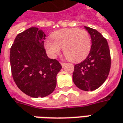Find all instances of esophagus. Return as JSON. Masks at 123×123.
Masks as SVG:
<instances>
[{"label":"esophagus","instance_id":"1","mask_svg":"<svg viewBox=\"0 0 123 123\" xmlns=\"http://www.w3.org/2000/svg\"><path fill=\"white\" fill-rule=\"evenodd\" d=\"M61 64L62 67H65V65H66V63H65V62H61Z\"/></svg>","mask_w":123,"mask_h":123}]
</instances>
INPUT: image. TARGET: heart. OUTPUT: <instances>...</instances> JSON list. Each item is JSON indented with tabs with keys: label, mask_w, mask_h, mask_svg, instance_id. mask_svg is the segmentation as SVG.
<instances>
[{
	"label": "heart",
	"mask_w": 123,
	"mask_h": 123,
	"mask_svg": "<svg viewBox=\"0 0 123 123\" xmlns=\"http://www.w3.org/2000/svg\"><path fill=\"white\" fill-rule=\"evenodd\" d=\"M53 39L44 43L51 57L60 53L61 48L66 58L70 61H81L88 56L91 48V40L88 32L79 29H64L52 34Z\"/></svg>",
	"instance_id": "b5f03b06"
}]
</instances>
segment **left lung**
<instances>
[{"label":"left lung","instance_id":"1","mask_svg":"<svg viewBox=\"0 0 123 123\" xmlns=\"http://www.w3.org/2000/svg\"><path fill=\"white\" fill-rule=\"evenodd\" d=\"M85 27L91 37V49L85 60L74 65L73 80L78 88L88 91L98 88L106 80L111 59L106 38L97 30Z\"/></svg>","mask_w":123,"mask_h":123}]
</instances>
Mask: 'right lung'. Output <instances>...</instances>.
I'll return each instance as SVG.
<instances>
[{
  "mask_svg": "<svg viewBox=\"0 0 123 123\" xmlns=\"http://www.w3.org/2000/svg\"><path fill=\"white\" fill-rule=\"evenodd\" d=\"M46 35L36 27L17 35L10 53L11 73L21 91L35 98L51 94L56 85V75L62 68L56 59H50L44 47Z\"/></svg>",
  "mask_w": 123,
  "mask_h": 123,
  "instance_id": "obj_1",
  "label": "right lung"
}]
</instances>
